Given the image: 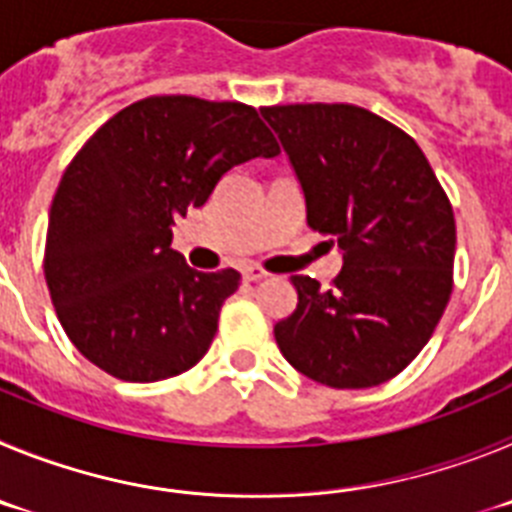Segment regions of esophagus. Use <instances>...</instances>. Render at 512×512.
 <instances>
[{"label": "esophagus", "instance_id": "esophagus-1", "mask_svg": "<svg viewBox=\"0 0 512 512\" xmlns=\"http://www.w3.org/2000/svg\"><path fill=\"white\" fill-rule=\"evenodd\" d=\"M266 277H269V271H266L264 266L259 264L243 266V279H246V282H259V279H266Z\"/></svg>", "mask_w": 512, "mask_h": 512}]
</instances>
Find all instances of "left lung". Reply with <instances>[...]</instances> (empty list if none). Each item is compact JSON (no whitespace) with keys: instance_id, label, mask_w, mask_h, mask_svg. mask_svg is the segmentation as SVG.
<instances>
[{"instance_id":"left-lung-1","label":"left lung","mask_w":512,"mask_h":512,"mask_svg":"<svg viewBox=\"0 0 512 512\" xmlns=\"http://www.w3.org/2000/svg\"><path fill=\"white\" fill-rule=\"evenodd\" d=\"M305 192L307 225L343 269L328 289L292 277L297 310L279 351L325 387H377L420 354L454 289L451 202L405 130L356 104L261 107Z\"/></svg>"}]
</instances>
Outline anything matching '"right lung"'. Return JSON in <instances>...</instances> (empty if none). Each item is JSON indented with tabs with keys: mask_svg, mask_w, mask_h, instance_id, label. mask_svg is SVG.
Returning <instances> with one entry per match:
<instances>
[{
	"mask_svg": "<svg viewBox=\"0 0 512 512\" xmlns=\"http://www.w3.org/2000/svg\"><path fill=\"white\" fill-rule=\"evenodd\" d=\"M277 153L253 107L187 94L133 102L81 146L53 197L43 271L66 336L94 366L158 382L207 354L241 274L192 269L171 225L225 171Z\"/></svg>",
	"mask_w": 512,
	"mask_h": 512,
	"instance_id": "1",
	"label": "right lung"
}]
</instances>
